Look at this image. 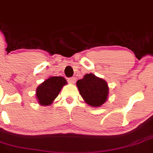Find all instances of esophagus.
Here are the masks:
<instances>
[{
	"instance_id": "obj_1",
	"label": "esophagus",
	"mask_w": 153,
	"mask_h": 153,
	"mask_svg": "<svg viewBox=\"0 0 153 153\" xmlns=\"http://www.w3.org/2000/svg\"><path fill=\"white\" fill-rule=\"evenodd\" d=\"M68 80V82H70V83H71V84H73L75 82V78H74V77L69 78Z\"/></svg>"
}]
</instances>
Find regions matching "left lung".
<instances>
[{
  "instance_id": "1",
  "label": "left lung",
  "mask_w": 153,
  "mask_h": 153,
  "mask_svg": "<svg viewBox=\"0 0 153 153\" xmlns=\"http://www.w3.org/2000/svg\"><path fill=\"white\" fill-rule=\"evenodd\" d=\"M80 96L91 106H100L106 101L108 94V85L103 79L94 74H86L76 82Z\"/></svg>"
}]
</instances>
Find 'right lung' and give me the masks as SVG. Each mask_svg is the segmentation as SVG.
Segmentation results:
<instances>
[{"label":"right lung","mask_w":153,"mask_h":153,"mask_svg":"<svg viewBox=\"0 0 153 153\" xmlns=\"http://www.w3.org/2000/svg\"><path fill=\"white\" fill-rule=\"evenodd\" d=\"M65 84L66 80L62 76L50 77L47 79L36 88V96L39 103L42 106L50 105Z\"/></svg>","instance_id":"obj_1"}]
</instances>
